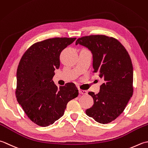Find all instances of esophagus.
I'll return each instance as SVG.
<instances>
[{
    "instance_id": "1",
    "label": "esophagus",
    "mask_w": 148,
    "mask_h": 148,
    "mask_svg": "<svg viewBox=\"0 0 148 148\" xmlns=\"http://www.w3.org/2000/svg\"><path fill=\"white\" fill-rule=\"evenodd\" d=\"M78 92H79L80 94L82 95H86L87 93V91H86V90H82V89H78Z\"/></svg>"
}]
</instances>
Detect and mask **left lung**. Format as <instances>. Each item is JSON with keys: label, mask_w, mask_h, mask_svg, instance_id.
Listing matches in <instances>:
<instances>
[{"label": "left lung", "mask_w": 148, "mask_h": 148, "mask_svg": "<svg viewBox=\"0 0 148 148\" xmlns=\"http://www.w3.org/2000/svg\"><path fill=\"white\" fill-rule=\"evenodd\" d=\"M87 48L92 54L94 72L104 83L99 92H89L94 104L86 110L96 121L106 124L116 119L133 95V66L125 48L116 39L105 35L78 38L75 43Z\"/></svg>", "instance_id": "obj_1"}]
</instances>
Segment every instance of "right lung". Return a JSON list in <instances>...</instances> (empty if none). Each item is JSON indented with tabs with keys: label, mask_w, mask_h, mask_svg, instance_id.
Masks as SVG:
<instances>
[{
	"label": "right lung",
	"mask_w": 148,
	"mask_h": 148,
	"mask_svg": "<svg viewBox=\"0 0 148 148\" xmlns=\"http://www.w3.org/2000/svg\"><path fill=\"white\" fill-rule=\"evenodd\" d=\"M76 38H55L38 42L24 53L16 72V97L33 123L46 127L64 113L67 103L77 97L72 82L57 87L52 80L60 66L62 51Z\"/></svg>",
	"instance_id": "obj_1"
}]
</instances>
